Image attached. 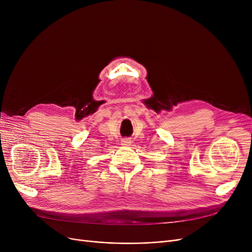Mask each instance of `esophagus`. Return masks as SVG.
<instances>
[{"label":"esophagus","mask_w":252,"mask_h":252,"mask_svg":"<svg viewBox=\"0 0 252 252\" xmlns=\"http://www.w3.org/2000/svg\"><path fill=\"white\" fill-rule=\"evenodd\" d=\"M130 143H131V141H130V139H128V138H125V139L122 140V144H123V145H129Z\"/></svg>","instance_id":"34e87169"}]
</instances>
